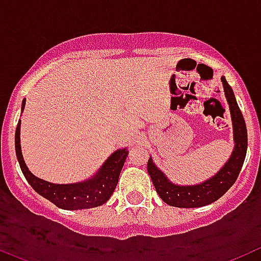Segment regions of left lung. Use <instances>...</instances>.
<instances>
[{
    "instance_id": "obj_1",
    "label": "left lung",
    "mask_w": 261,
    "mask_h": 261,
    "mask_svg": "<svg viewBox=\"0 0 261 261\" xmlns=\"http://www.w3.org/2000/svg\"><path fill=\"white\" fill-rule=\"evenodd\" d=\"M223 91L227 99L232 121V133H234V150L229 161L225 163L220 171L213 177L204 183L196 186H179L167 179L155 165L153 159L147 161V172L150 175L151 181L155 187L156 193L166 204L176 208H199L205 206L222 197L230 187L235 183L237 177L243 166L246 153H247V128L244 123L243 115L238 107L232 89L225 77L221 78Z\"/></svg>"
}]
</instances>
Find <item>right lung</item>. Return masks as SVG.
I'll return each instance as SVG.
<instances>
[{"label":"right lung","instance_id":"right-lung-1","mask_svg":"<svg viewBox=\"0 0 261 261\" xmlns=\"http://www.w3.org/2000/svg\"><path fill=\"white\" fill-rule=\"evenodd\" d=\"M26 99H23L22 111L24 110ZM20 120L18 121L15 130V153L23 175L30 183V186L40 196L49 200L50 202L66 211H78V209H89L100 206L108 201L111 195L119 181L120 171L123 168L125 159L128 156V150L119 149L111 154L108 159L99 168V171L91 179H87L81 183L73 184H53L39 179L29 171V167L23 161L22 150H20Z\"/></svg>","mask_w":261,"mask_h":261}]
</instances>
